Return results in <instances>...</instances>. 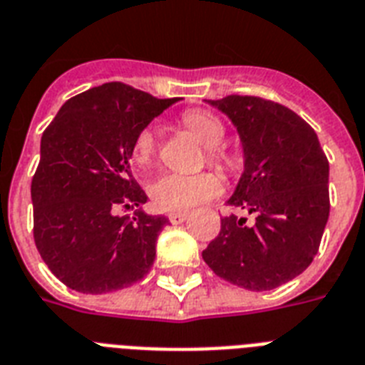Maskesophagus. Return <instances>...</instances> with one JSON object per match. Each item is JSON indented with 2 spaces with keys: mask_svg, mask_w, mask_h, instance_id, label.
Wrapping results in <instances>:
<instances>
[{
  "mask_svg": "<svg viewBox=\"0 0 365 365\" xmlns=\"http://www.w3.org/2000/svg\"><path fill=\"white\" fill-rule=\"evenodd\" d=\"M187 217H189V212H174L168 215V219H170V223L173 225L183 223V221H185Z\"/></svg>",
  "mask_w": 365,
  "mask_h": 365,
  "instance_id": "esophagus-1",
  "label": "esophagus"
}]
</instances>
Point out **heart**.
<instances>
[{
  "label": "heart",
  "instance_id": "heart-1",
  "mask_svg": "<svg viewBox=\"0 0 365 365\" xmlns=\"http://www.w3.org/2000/svg\"><path fill=\"white\" fill-rule=\"evenodd\" d=\"M183 125L187 127L204 146L208 148V155L213 165L219 168H227L230 165L229 157L219 150V144L223 142L225 127L219 118L208 112H187L183 115ZM157 133L155 127H146L136 136L133 144V161L138 167L150 165L155 153ZM221 191V180L213 173H197V174H180L165 173L157 176L150 187V198L153 206L163 212H182L206 202L210 198L217 197Z\"/></svg>",
  "mask_w": 365,
  "mask_h": 365
}]
</instances>
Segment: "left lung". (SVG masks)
Returning a JSON list of instances; mask_svg holds the SVG:
<instances>
[{"instance_id":"8db88e82","label":"left lung","mask_w":365,"mask_h":365,"mask_svg":"<svg viewBox=\"0 0 365 365\" xmlns=\"http://www.w3.org/2000/svg\"><path fill=\"white\" fill-rule=\"evenodd\" d=\"M223 112L242 142L244 173L227 200L253 217H221L204 262L232 285L272 290L313 262L330 215L328 159L300 115L250 96L206 101Z\"/></svg>"}]
</instances>
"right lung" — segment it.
Listing matches in <instances>:
<instances>
[{
	"instance_id": "obj_1",
	"label": "right lung",
	"mask_w": 365,
	"mask_h": 365,
	"mask_svg": "<svg viewBox=\"0 0 365 365\" xmlns=\"http://www.w3.org/2000/svg\"><path fill=\"white\" fill-rule=\"evenodd\" d=\"M178 99H155L121 82L71 97L41 138L31 182L38 253L61 283L84 294L129 287L150 272L165 215L142 210L133 144ZM118 205H136L133 218Z\"/></svg>"
}]
</instances>
